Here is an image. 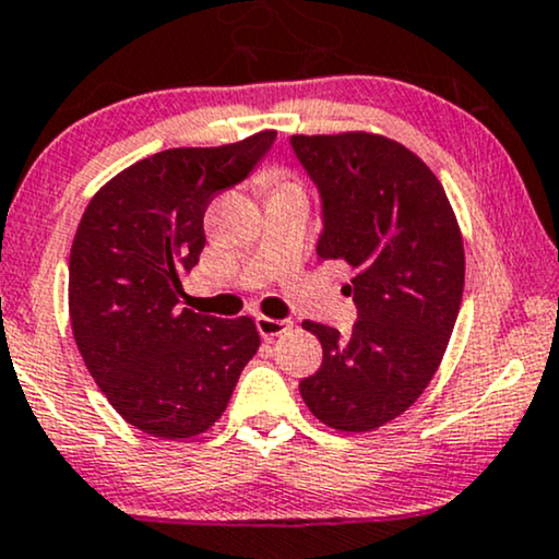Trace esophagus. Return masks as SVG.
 <instances>
[{"instance_id": "1", "label": "esophagus", "mask_w": 559, "mask_h": 559, "mask_svg": "<svg viewBox=\"0 0 559 559\" xmlns=\"http://www.w3.org/2000/svg\"><path fill=\"white\" fill-rule=\"evenodd\" d=\"M257 329L264 340H274V336L290 332L293 321L287 319H269V316H257Z\"/></svg>"}]
</instances>
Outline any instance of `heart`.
I'll return each instance as SVG.
<instances>
[{"instance_id": "b5f03b06", "label": "heart", "mask_w": 559, "mask_h": 559, "mask_svg": "<svg viewBox=\"0 0 559 559\" xmlns=\"http://www.w3.org/2000/svg\"><path fill=\"white\" fill-rule=\"evenodd\" d=\"M269 181H280V176L272 174V176H269Z\"/></svg>"}]
</instances>
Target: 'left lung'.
I'll use <instances>...</instances> for the list:
<instances>
[{
  "mask_svg": "<svg viewBox=\"0 0 559 559\" xmlns=\"http://www.w3.org/2000/svg\"><path fill=\"white\" fill-rule=\"evenodd\" d=\"M290 144L319 186V259L355 277L349 336L316 321L323 362L300 381L316 419L342 432L376 430L417 402L443 360L461 295L464 240L443 186L419 157L368 132L295 134Z\"/></svg>",
  "mask_w": 559,
  "mask_h": 559,
  "instance_id": "1",
  "label": "left lung"
}]
</instances>
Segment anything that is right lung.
<instances>
[{
	"label": "right lung",
	"instance_id": "add662e5",
	"mask_svg": "<svg viewBox=\"0 0 559 559\" xmlns=\"http://www.w3.org/2000/svg\"><path fill=\"white\" fill-rule=\"evenodd\" d=\"M277 132L223 147L163 150L90 199L69 253V319L90 376L136 430L181 440L223 417L257 355L248 316L178 308L204 248V212L251 174Z\"/></svg>",
	"mask_w": 559,
	"mask_h": 559
}]
</instances>
